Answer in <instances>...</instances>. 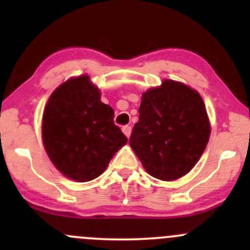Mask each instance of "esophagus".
<instances>
[{"label": "esophagus", "mask_w": 250, "mask_h": 250, "mask_svg": "<svg viewBox=\"0 0 250 250\" xmlns=\"http://www.w3.org/2000/svg\"><path fill=\"white\" fill-rule=\"evenodd\" d=\"M122 132L125 133V135L127 138L130 137V133H132V127L130 125H123L122 127Z\"/></svg>", "instance_id": "obj_1"}]
</instances>
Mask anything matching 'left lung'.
<instances>
[{
  "mask_svg": "<svg viewBox=\"0 0 250 250\" xmlns=\"http://www.w3.org/2000/svg\"><path fill=\"white\" fill-rule=\"evenodd\" d=\"M209 135L210 125L200 93L165 80L141 97L139 122L129 144L150 175L173 181L195 167Z\"/></svg>",
  "mask_w": 250,
  "mask_h": 250,
  "instance_id": "1",
  "label": "left lung"
}]
</instances>
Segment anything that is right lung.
<instances>
[{
  "label": "right lung",
  "mask_w": 250,
  "mask_h": 250,
  "mask_svg": "<svg viewBox=\"0 0 250 250\" xmlns=\"http://www.w3.org/2000/svg\"><path fill=\"white\" fill-rule=\"evenodd\" d=\"M42 140L55 168L80 183L98 178L128 141L87 75L70 78L52 93L43 111Z\"/></svg>",
  "instance_id": "right-lung-1"
}]
</instances>
